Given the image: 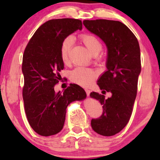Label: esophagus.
I'll use <instances>...</instances> for the list:
<instances>
[{
	"label": "esophagus",
	"instance_id": "1",
	"mask_svg": "<svg viewBox=\"0 0 160 160\" xmlns=\"http://www.w3.org/2000/svg\"><path fill=\"white\" fill-rule=\"evenodd\" d=\"M85 91H86V95H87L88 96H89V94H90L91 91L89 90V89H85Z\"/></svg>",
	"mask_w": 160,
	"mask_h": 160
}]
</instances>
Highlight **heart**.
Wrapping results in <instances>:
<instances>
[{
	"mask_svg": "<svg viewBox=\"0 0 160 160\" xmlns=\"http://www.w3.org/2000/svg\"><path fill=\"white\" fill-rule=\"evenodd\" d=\"M80 40L84 45L87 47L92 54L96 56L102 50V42L97 37L91 34H82L80 35ZM74 40L71 37H68L62 43L60 48V56L62 62L65 64H68L70 61V53L72 49ZM98 76V73L95 70L85 67H78L70 73V80L78 85L87 87L90 86L95 78Z\"/></svg>",
	"mask_w": 160,
	"mask_h": 160,
	"instance_id": "1",
	"label": "heart"
}]
</instances>
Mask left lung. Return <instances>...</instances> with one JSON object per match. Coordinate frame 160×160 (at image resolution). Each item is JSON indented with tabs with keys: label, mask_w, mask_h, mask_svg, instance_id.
I'll list each match as a JSON object with an SVG mask.
<instances>
[{
	"label": "left lung",
	"mask_w": 160,
	"mask_h": 160,
	"mask_svg": "<svg viewBox=\"0 0 160 160\" xmlns=\"http://www.w3.org/2000/svg\"><path fill=\"white\" fill-rule=\"evenodd\" d=\"M83 25L108 47V71L97 84L102 92H111L112 95L105 98L95 92L90 93L103 108L99 118L92 119L91 126L99 135L112 136L127 125L132 113L141 70L140 47L135 34L119 21L84 20Z\"/></svg>",
	"instance_id": "obj_1"
}]
</instances>
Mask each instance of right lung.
Segmentation results:
<instances>
[{
  "label": "right lung",
  "instance_id": "right-lung-1",
  "mask_svg": "<svg viewBox=\"0 0 160 160\" xmlns=\"http://www.w3.org/2000/svg\"><path fill=\"white\" fill-rule=\"evenodd\" d=\"M78 29H82L81 20H49L38 28L24 51V107L30 126L42 136L59 132L68 104L86 96L84 89L77 84H71L63 92L54 90L64 68L60 56L62 43Z\"/></svg>",
  "mask_w": 160,
  "mask_h": 160
}]
</instances>
